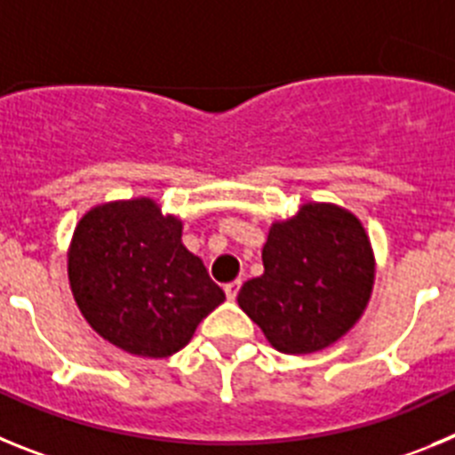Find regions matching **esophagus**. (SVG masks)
Masks as SVG:
<instances>
[{"label": "esophagus", "instance_id": "obj_1", "mask_svg": "<svg viewBox=\"0 0 455 455\" xmlns=\"http://www.w3.org/2000/svg\"><path fill=\"white\" fill-rule=\"evenodd\" d=\"M239 289H241V280H235V283L225 284V296H228V300H235L236 293H239Z\"/></svg>", "mask_w": 455, "mask_h": 455}]
</instances>
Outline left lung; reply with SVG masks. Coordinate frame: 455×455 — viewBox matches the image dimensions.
<instances>
[{"label": "left lung", "instance_id": "8db88e82", "mask_svg": "<svg viewBox=\"0 0 455 455\" xmlns=\"http://www.w3.org/2000/svg\"><path fill=\"white\" fill-rule=\"evenodd\" d=\"M264 273L243 283L236 303L275 351L307 355L347 335L367 309L376 255L363 220L335 203H303L273 220Z\"/></svg>", "mask_w": 455, "mask_h": 455}]
</instances>
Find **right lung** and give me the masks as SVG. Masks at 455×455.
<instances>
[{
  "instance_id": "right-lung-1",
  "label": "right lung",
  "mask_w": 455,
  "mask_h": 455,
  "mask_svg": "<svg viewBox=\"0 0 455 455\" xmlns=\"http://www.w3.org/2000/svg\"><path fill=\"white\" fill-rule=\"evenodd\" d=\"M182 219L156 200L95 204L68 246L79 312L108 344L139 357L178 353L225 300L203 259L182 243Z\"/></svg>"
}]
</instances>
